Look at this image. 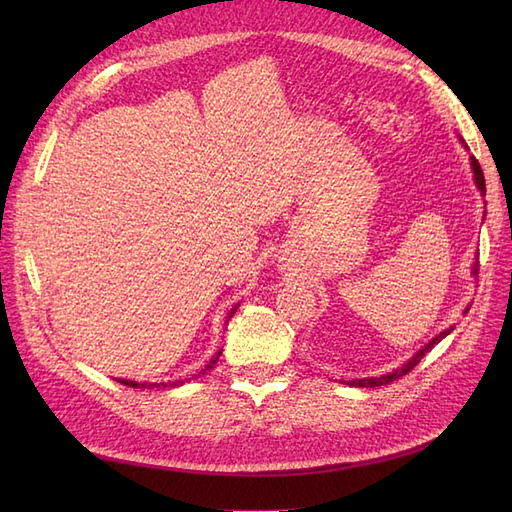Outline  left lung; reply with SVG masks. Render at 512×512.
<instances>
[{
    "instance_id": "1",
    "label": "left lung",
    "mask_w": 512,
    "mask_h": 512,
    "mask_svg": "<svg viewBox=\"0 0 512 512\" xmlns=\"http://www.w3.org/2000/svg\"><path fill=\"white\" fill-rule=\"evenodd\" d=\"M472 168H474V179H476V185H478V190L480 192H483L485 194V175H483V168H480V164H478V160L472 156ZM478 273V269H476V265H474V275ZM466 312H468V309H466ZM453 331V327L451 329H446V331H442L440 335H436V337H433L431 339V342L423 348V350H418L414 356H412V359L404 365V367H399V369H395L393 371V374H389V376H380V378H363V380H352V382H348L350 386H367V389H374V386H384V384H389V382H393V380H397V378H401V376H406L408 374V371H412L418 363H421V359H423V356L433 348V346H436L438 342H442V339L448 335V333H451Z\"/></svg>"
}]
</instances>
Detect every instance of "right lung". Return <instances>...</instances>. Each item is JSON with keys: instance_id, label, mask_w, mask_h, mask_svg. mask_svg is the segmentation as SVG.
Here are the masks:
<instances>
[{"instance_id": "obj_1", "label": "right lung", "mask_w": 512, "mask_h": 512, "mask_svg": "<svg viewBox=\"0 0 512 512\" xmlns=\"http://www.w3.org/2000/svg\"><path fill=\"white\" fill-rule=\"evenodd\" d=\"M230 314H235V312H230ZM230 318V316H228ZM220 354H222V350L218 352V356H213V359H211V363L203 369V374H205V371H209V369H213V365L215 363H218V359H220ZM200 376V374H198ZM117 382H121V384H126V386H132V389H149V386H166V382H160V384H147V382H143V384H138V382H132V380H117ZM175 384H183V380L181 382H173V384H170L168 382V386H175Z\"/></svg>"}]
</instances>
